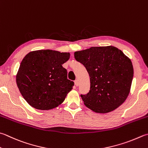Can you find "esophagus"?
Listing matches in <instances>:
<instances>
[{"instance_id":"esophagus-1","label":"esophagus","mask_w":148,"mask_h":148,"mask_svg":"<svg viewBox=\"0 0 148 148\" xmlns=\"http://www.w3.org/2000/svg\"><path fill=\"white\" fill-rule=\"evenodd\" d=\"M74 82H75V86H79V81H78V80H75V81H74Z\"/></svg>"}]
</instances>
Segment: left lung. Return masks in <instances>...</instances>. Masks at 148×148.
Instances as JSON below:
<instances>
[{"mask_svg": "<svg viewBox=\"0 0 148 148\" xmlns=\"http://www.w3.org/2000/svg\"><path fill=\"white\" fill-rule=\"evenodd\" d=\"M90 77V90L80 95L86 107L106 113L120 106L130 93L133 77L132 61L114 46L91 47L75 52Z\"/></svg>", "mask_w": 148, "mask_h": 148, "instance_id": "8db88e82", "label": "left lung"}]
</instances>
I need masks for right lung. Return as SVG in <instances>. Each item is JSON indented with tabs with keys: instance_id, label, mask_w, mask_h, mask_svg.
Listing matches in <instances>:
<instances>
[{
	"instance_id": "add662e5",
	"label": "right lung",
	"mask_w": 148,
	"mask_h": 148,
	"mask_svg": "<svg viewBox=\"0 0 148 148\" xmlns=\"http://www.w3.org/2000/svg\"><path fill=\"white\" fill-rule=\"evenodd\" d=\"M69 53L37 50L24 57L16 76V84L28 104L40 110H51L64 102L74 82L62 64Z\"/></svg>"
}]
</instances>
